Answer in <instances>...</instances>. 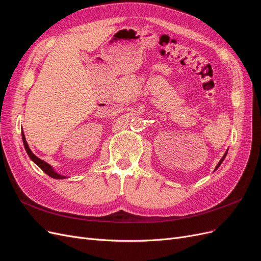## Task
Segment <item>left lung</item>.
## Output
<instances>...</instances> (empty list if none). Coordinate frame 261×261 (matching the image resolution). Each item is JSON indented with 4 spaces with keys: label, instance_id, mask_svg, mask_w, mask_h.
I'll return each mask as SVG.
<instances>
[{
    "label": "left lung",
    "instance_id": "obj_1",
    "mask_svg": "<svg viewBox=\"0 0 261 261\" xmlns=\"http://www.w3.org/2000/svg\"><path fill=\"white\" fill-rule=\"evenodd\" d=\"M226 153H227V151H226V152H225V153H224V155H223V156H222V159H221V160H220V162H219V163H218V165H217V167H216V170H217V169H218V168H219V167H220V165H221V163H222V162H223V160H224V158H225V155H226Z\"/></svg>",
    "mask_w": 261,
    "mask_h": 261
}]
</instances>
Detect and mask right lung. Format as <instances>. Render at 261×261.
<instances>
[{"label": "right lung", "instance_id": "add662e5", "mask_svg": "<svg viewBox=\"0 0 261 261\" xmlns=\"http://www.w3.org/2000/svg\"><path fill=\"white\" fill-rule=\"evenodd\" d=\"M21 137H22V143H23V147H25V149H26V152L28 153V155H29V158L31 160H33L39 168H40L45 174H48L50 177H53V178H58V179H62V178H65L66 176H64V175H61V174H59L58 172H55L54 171V169L51 167V165L49 164V163H46L45 161H43V160H41V159H39V158L37 156V155H35L34 153H33V151H31V150L29 149V146H28V144H27V141H26V138H25V135H23V132L21 133Z\"/></svg>", "mask_w": 261, "mask_h": 261}]
</instances>
